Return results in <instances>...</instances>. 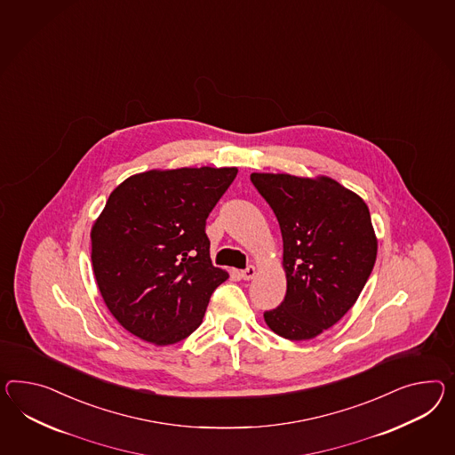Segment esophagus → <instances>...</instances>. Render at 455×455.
Wrapping results in <instances>:
<instances>
[{"instance_id": "34e87169", "label": "esophagus", "mask_w": 455, "mask_h": 455, "mask_svg": "<svg viewBox=\"0 0 455 455\" xmlns=\"http://www.w3.org/2000/svg\"><path fill=\"white\" fill-rule=\"evenodd\" d=\"M257 270L254 266H247L244 270H241V277L244 280H251L256 277Z\"/></svg>"}]
</instances>
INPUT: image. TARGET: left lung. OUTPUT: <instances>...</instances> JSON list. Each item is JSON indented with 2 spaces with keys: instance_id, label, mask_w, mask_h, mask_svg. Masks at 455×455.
Listing matches in <instances>:
<instances>
[{
  "instance_id": "1",
  "label": "left lung",
  "mask_w": 455,
  "mask_h": 455,
  "mask_svg": "<svg viewBox=\"0 0 455 455\" xmlns=\"http://www.w3.org/2000/svg\"><path fill=\"white\" fill-rule=\"evenodd\" d=\"M279 221L287 293L264 312L280 337L302 341L335 325L360 297L378 241L366 203L335 180L252 173Z\"/></svg>"
}]
</instances>
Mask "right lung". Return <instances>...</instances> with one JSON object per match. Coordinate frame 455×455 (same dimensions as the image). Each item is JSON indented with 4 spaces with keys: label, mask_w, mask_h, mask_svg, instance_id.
Returning <instances> with one entry per match:
<instances>
[{
    "label": "right lung",
    "mask_w": 455,
    "mask_h": 455,
    "mask_svg": "<svg viewBox=\"0 0 455 455\" xmlns=\"http://www.w3.org/2000/svg\"><path fill=\"white\" fill-rule=\"evenodd\" d=\"M237 168L152 170L127 178L95 221L92 267L107 308L135 337L173 345L203 322L229 277L210 257L206 220Z\"/></svg>",
    "instance_id": "add662e5"
}]
</instances>
